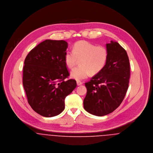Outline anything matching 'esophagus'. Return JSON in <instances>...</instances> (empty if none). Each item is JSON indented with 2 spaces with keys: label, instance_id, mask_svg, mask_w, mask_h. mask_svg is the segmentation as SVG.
Returning a JSON list of instances; mask_svg holds the SVG:
<instances>
[{
  "label": "esophagus",
  "instance_id": "1",
  "mask_svg": "<svg viewBox=\"0 0 153 153\" xmlns=\"http://www.w3.org/2000/svg\"><path fill=\"white\" fill-rule=\"evenodd\" d=\"M76 84H77V85H82L83 83L81 82V81H76Z\"/></svg>",
  "mask_w": 153,
  "mask_h": 153
}]
</instances>
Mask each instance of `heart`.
<instances>
[{"label": "heart", "mask_w": 153, "mask_h": 153, "mask_svg": "<svg viewBox=\"0 0 153 153\" xmlns=\"http://www.w3.org/2000/svg\"><path fill=\"white\" fill-rule=\"evenodd\" d=\"M108 56V52L105 46L81 41L74 45L73 51L66 52L65 62L72 69L81 59V66L71 71V76L76 80H81L88 78L91 72L96 74L102 71L106 65Z\"/></svg>", "instance_id": "heart-1"}]
</instances>
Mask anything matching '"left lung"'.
Here are the masks:
<instances>
[{
    "label": "left lung",
    "instance_id": "obj_1",
    "mask_svg": "<svg viewBox=\"0 0 153 153\" xmlns=\"http://www.w3.org/2000/svg\"><path fill=\"white\" fill-rule=\"evenodd\" d=\"M108 52L106 65L85 84L87 89L84 108L89 113L104 116L113 112L123 102L130 76L126 51L117 42L106 44Z\"/></svg>",
    "mask_w": 153,
    "mask_h": 153
}]
</instances>
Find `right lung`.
Instances as JSON below:
<instances>
[{
  "label": "right lung",
  "instance_id": "obj_1",
  "mask_svg": "<svg viewBox=\"0 0 153 153\" xmlns=\"http://www.w3.org/2000/svg\"><path fill=\"white\" fill-rule=\"evenodd\" d=\"M68 43L47 39L26 56L23 69V85L27 101L36 112L52 117L65 109V99L76 87L65 62Z\"/></svg>",
  "mask_w": 153,
  "mask_h": 153
}]
</instances>
